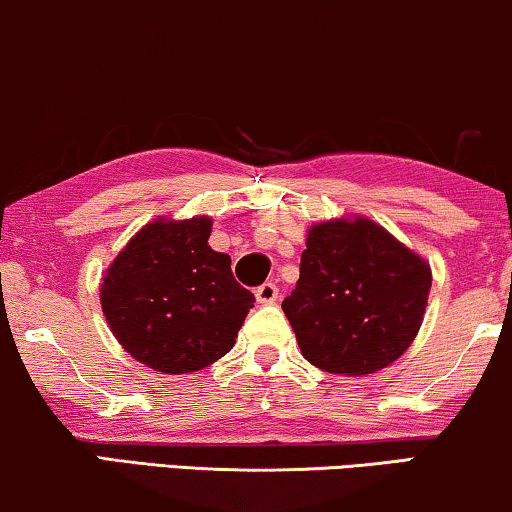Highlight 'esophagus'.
<instances>
[{
    "label": "esophagus",
    "instance_id": "34e87169",
    "mask_svg": "<svg viewBox=\"0 0 512 512\" xmlns=\"http://www.w3.org/2000/svg\"><path fill=\"white\" fill-rule=\"evenodd\" d=\"M255 297L259 304H273L278 299V285L276 283H262L255 290Z\"/></svg>",
    "mask_w": 512,
    "mask_h": 512
}]
</instances>
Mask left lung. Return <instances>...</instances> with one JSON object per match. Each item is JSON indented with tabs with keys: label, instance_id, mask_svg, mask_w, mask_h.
Masks as SVG:
<instances>
[{
	"label": "left lung",
	"instance_id": "left-lung-1",
	"mask_svg": "<svg viewBox=\"0 0 512 512\" xmlns=\"http://www.w3.org/2000/svg\"><path fill=\"white\" fill-rule=\"evenodd\" d=\"M429 287V264L376 222L331 220L308 232L283 311L308 362L366 376L413 343Z\"/></svg>",
	"mask_w": 512,
	"mask_h": 512
}]
</instances>
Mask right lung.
I'll use <instances>...</instances> for the list:
<instances>
[{"mask_svg": "<svg viewBox=\"0 0 512 512\" xmlns=\"http://www.w3.org/2000/svg\"><path fill=\"white\" fill-rule=\"evenodd\" d=\"M211 220L150 222L115 257L102 311L129 355L162 373H190L227 355L255 304L232 259L208 246Z\"/></svg>", "mask_w": 512, "mask_h": 512, "instance_id": "add662e5", "label": "right lung"}]
</instances>
